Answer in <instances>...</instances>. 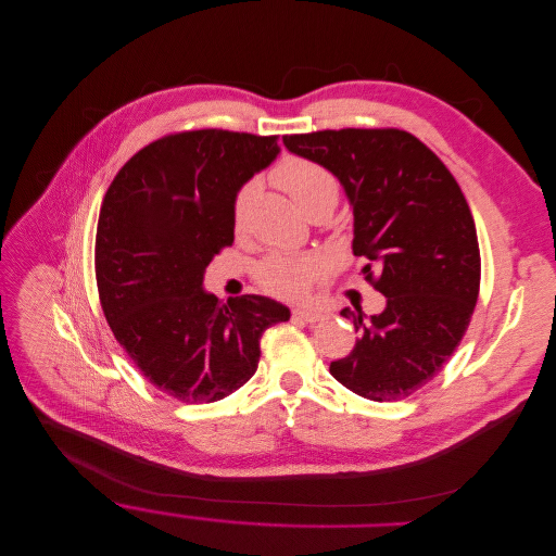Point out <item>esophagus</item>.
Masks as SVG:
<instances>
[{
  "label": "esophagus",
  "mask_w": 556,
  "mask_h": 556,
  "mask_svg": "<svg viewBox=\"0 0 556 556\" xmlns=\"http://www.w3.org/2000/svg\"><path fill=\"white\" fill-rule=\"evenodd\" d=\"M293 317L300 319V321L313 324V321H319V319L324 317V313L317 311V308H295V311H293Z\"/></svg>",
  "instance_id": "1"
}]
</instances>
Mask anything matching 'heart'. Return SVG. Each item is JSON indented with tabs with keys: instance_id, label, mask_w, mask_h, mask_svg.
Here are the masks:
<instances>
[{
	"instance_id": "1",
	"label": "heart",
	"mask_w": 556,
	"mask_h": 556,
	"mask_svg": "<svg viewBox=\"0 0 556 556\" xmlns=\"http://www.w3.org/2000/svg\"><path fill=\"white\" fill-rule=\"evenodd\" d=\"M274 177L278 186L308 214L317 205L336 207L340 197V186L336 175L319 162L306 157H285ZM256 192V184L250 181L239 188L232 203V220L235 228L241 230L245 224V214ZM319 271V263L313 256H295V254H274L258 267V285L280 298H302L311 282Z\"/></svg>"
}]
</instances>
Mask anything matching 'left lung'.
<instances>
[{
	"label": "left lung",
	"mask_w": 556,
	"mask_h": 556,
	"mask_svg": "<svg viewBox=\"0 0 556 556\" xmlns=\"http://www.w3.org/2000/svg\"><path fill=\"white\" fill-rule=\"evenodd\" d=\"M340 179L355 216L353 254L386 295L379 315L342 308L359 340L330 375L370 401H401L442 368L480 293V245L469 203L418 138L401 129H340L282 138Z\"/></svg>",
	"instance_id": "1"
}]
</instances>
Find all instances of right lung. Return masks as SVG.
I'll use <instances>...</instances> for the list:
<instances>
[{"label": "right lung", "instance_id": "add662e5", "mask_svg": "<svg viewBox=\"0 0 556 556\" xmlns=\"http://www.w3.org/2000/svg\"><path fill=\"white\" fill-rule=\"evenodd\" d=\"M278 153V136L173 134L138 151L102 199L100 306L140 372L177 401L214 403L248 383L263 332L291 315L265 295L220 304L203 291L205 267L235 243L239 188Z\"/></svg>", "mask_w": 556, "mask_h": 556}]
</instances>
